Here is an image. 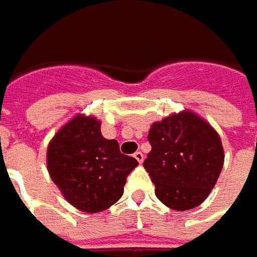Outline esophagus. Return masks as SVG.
Returning <instances> with one entry per match:
<instances>
[{"mask_svg": "<svg viewBox=\"0 0 257 257\" xmlns=\"http://www.w3.org/2000/svg\"><path fill=\"white\" fill-rule=\"evenodd\" d=\"M134 158L137 159L139 164L144 162V154H142V152H135V154H134Z\"/></svg>", "mask_w": 257, "mask_h": 257, "instance_id": "34e87169", "label": "esophagus"}]
</instances>
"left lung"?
I'll return each mask as SVG.
<instances>
[{"mask_svg":"<svg viewBox=\"0 0 257 257\" xmlns=\"http://www.w3.org/2000/svg\"><path fill=\"white\" fill-rule=\"evenodd\" d=\"M151 152L144 168L155 183V195L173 210L199 206L216 185L225 162L215 128L195 112L171 113L151 125Z\"/></svg>","mask_w":257,"mask_h":257,"instance_id":"8db88e82","label":"left lung"}]
</instances>
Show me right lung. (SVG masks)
<instances>
[{"label":"right lung","mask_w":257,"mask_h":257,"mask_svg":"<svg viewBox=\"0 0 257 257\" xmlns=\"http://www.w3.org/2000/svg\"><path fill=\"white\" fill-rule=\"evenodd\" d=\"M47 166L68 203L98 213L120 199L138 161L120 154L116 139L102 137L101 120L78 113L49 141Z\"/></svg>","instance_id":"obj_1"}]
</instances>
